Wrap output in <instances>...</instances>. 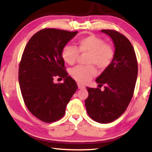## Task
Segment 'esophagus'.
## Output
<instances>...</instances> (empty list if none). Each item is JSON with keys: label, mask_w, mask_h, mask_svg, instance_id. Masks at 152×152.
<instances>
[{"label": "esophagus", "mask_w": 152, "mask_h": 152, "mask_svg": "<svg viewBox=\"0 0 152 152\" xmlns=\"http://www.w3.org/2000/svg\"><path fill=\"white\" fill-rule=\"evenodd\" d=\"M78 87L79 89H84L85 88V86L81 84V83H78Z\"/></svg>", "instance_id": "34e87169"}]
</instances>
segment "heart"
I'll return each instance as SVG.
<instances>
[{
	"label": "heart",
	"instance_id": "b5f03b06",
	"mask_svg": "<svg viewBox=\"0 0 152 152\" xmlns=\"http://www.w3.org/2000/svg\"><path fill=\"white\" fill-rule=\"evenodd\" d=\"M79 52L89 54L88 64L96 65L101 69L107 68L114 57V48L94 35L79 38L76 42V48L70 45L64 46L61 51L63 60L66 64L73 65L77 60ZM96 74V69L93 65L77 66L71 71V76L81 83H87Z\"/></svg>",
	"mask_w": 152,
	"mask_h": 152
}]
</instances>
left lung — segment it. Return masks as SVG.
Wrapping results in <instances>:
<instances>
[{
    "label": "left lung",
    "mask_w": 152,
    "mask_h": 152,
    "mask_svg": "<svg viewBox=\"0 0 152 152\" xmlns=\"http://www.w3.org/2000/svg\"><path fill=\"white\" fill-rule=\"evenodd\" d=\"M113 40L114 57L111 64L96 79L99 87H87L88 96L85 100L87 114L94 121L107 124L124 113L133 96L138 74L135 51L126 36L114 30H102Z\"/></svg>",
    "instance_id": "left-lung-1"
}]
</instances>
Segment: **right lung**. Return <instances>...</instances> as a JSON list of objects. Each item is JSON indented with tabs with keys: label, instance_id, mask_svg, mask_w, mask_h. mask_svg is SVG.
<instances>
[{
	"label": "right lung",
	"instance_id": "add662e5",
	"mask_svg": "<svg viewBox=\"0 0 152 152\" xmlns=\"http://www.w3.org/2000/svg\"><path fill=\"white\" fill-rule=\"evenodd\" d=\"M78 31L44 28L36 33L24 48L19 64L18 81L23 99L29 111L46 123L56 121L78 86L68 76L61 56L63 48ZM56 76L64 78L54 84Z\"/></svg>",
	"mask_w": 152,
	"mask_h": 152
}]
</instances>
